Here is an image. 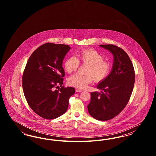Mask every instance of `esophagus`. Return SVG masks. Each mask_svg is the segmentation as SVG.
<instances>
[{
  "label": "esophagus",
  "mask_w": 156,
  "mask_h": 156,
  "mask_svg": "<svg viewBox=\"0 0 156 156\" xmlns=\"http://www.w3.org/2000/svg\"><path fill=\"white\" fill-rule=\"evenodd\" d=\"M75 91H76V92H81L83 91V90H82V89H76L75 90Z\"/></svg>",
  "instance_id": "34e87169"
}]
</instances>
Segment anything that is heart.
Listing matches in <instances>:
<instances>
[{"mask_svg":"<svg viewBox=\"0 0 156 156\" xmlns=\"http://www.w3.org/2000/svg\"><path fill=\"white\" fill-rule=\"evenodd\" d=\"M104 56L97 51L88 49L81 51L75 57H69L64 62V68L67 73H71L77 70L80 63L88 65L85 75L75 74L68 80L69 85L80 89H84L94 81L99 82L105 80L111 70L109 62L104 60Z\"/></svg>","mask_w":156,"mask_h":156,"instance_id":"heart-1","label":"heart"}]
</instances>
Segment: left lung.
Listing matches in <instances>:
<instances>
[{
	"instance_id": "obj_1",
	"label": "left lung",
	"mask_w": 156,
	"mask_h": 156,
	"mask_svg": "<svg viewBox=\"0 0 156 156\" xmlns=\"http://www.w3.org/2000/svg\"><path fill=\"white\" fill-rule=\"evenodd\" d=\"M99 46L113 54V63L110 74L97 85L103 91L91 92L87 107L92 117L105 121L113 118L125 108L133 89L135 74L133 64L123 50L115 45Z\"/></svg>"
}]
</instances>
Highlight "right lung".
<instances>
[{
	"label": "right lung",
	"mask_w": 156,
	"mask_h": 156,
	"mask_svg": "<svg viewBox=\"0 0 156 156\" xmlns=\"http://www.w3.org/2000/svg\"><path fill=\"white\" fill-rule=\"evenodd\" d=\"M70 49L68 45L45 43L32 53L25 67L24 96L31 109L43 118L55 119L65 113L75 94L73 87L55 89L63 84L62 62Z\"/></svg>",
	"instance_id": "right-lung-1"
}]
</instances>
